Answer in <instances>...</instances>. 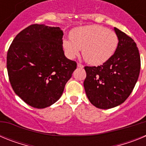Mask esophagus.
<instances>
[{
	"instance_id": "34e87169",
	"label": "esophagus",
	"mask_w": 146,
	"mask_h": 146,
	"mask_svg": "<svg viewBox=\"0 0 146 146\" xmlns=\"http://www.w3.org/2000/svg\"><path fill=\"white\" fill-rule=\"evenodd\" d=\"M77 67H79V68H83L84 66L82 65V64H81L80 63H78V64H77Z\"/></svg>"
}]
</instances>
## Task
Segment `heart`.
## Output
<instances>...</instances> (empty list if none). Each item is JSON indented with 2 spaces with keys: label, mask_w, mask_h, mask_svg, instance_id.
I'll use <instances>...</instances> for the list:
<instances>
[{
  "label": "heart",
  "mask_w": 146,
  "mask_h": 146,
  "mask_svg": "<svg viewBox=\"0 0 146 146\" xmlns=\"http://www.w3.org/2000/svg\"><path fill=\"white\" fill-rule=\"evenodd\" d=\"M70 38L63 42L67 55L73 58L82 49V57L91 65L105 63L113 56L118 44L116 33L98 25L75 28L71 33Z\"/></svg>",
  "instance_id": "1"
}]
</instances>
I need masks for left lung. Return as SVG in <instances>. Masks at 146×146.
<instances>
[{"label":"left lung","mask_w":146,"mask_h":146,"mask_svg":"<svg viewBox=\"0 0 146 146\" xmlns=\"http://www.w3.org/2000/svg\"><path fill=\"white\" fill-rule=\"evenodd\" d=\"M118 37L116 50L98 66H85L84 88L88 99L100 109H110L126 101L133 91L140 70V56L131 37L114 28Z\"/></svg>","instance_id":"1"}]
</instances>
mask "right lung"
Returning a JSON list of instances; mask_svg holds the SVG:
<instances>
[{
    "instance_id": "obj_1",
    "label": "right lung",
    "mask_w": 146,
    "mask_h": 146,
    "mask_svg": "<svg viewBox=\"0 0 146 146\" xmlns=\"http://www.w3.org/2000/svg\"><path fill=\"white\" fill-rule=\"evenodd\" d=\"M63 31L33 24L16 36L7 52L8 74L15 94L30 106L47 108L58 100L77 63L66 58Z\"/></svg>"
}]
</instances>
